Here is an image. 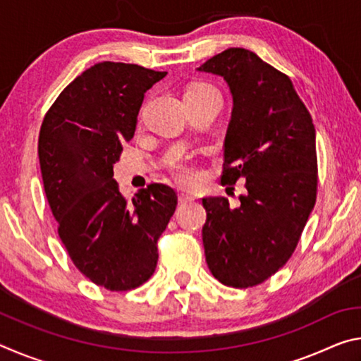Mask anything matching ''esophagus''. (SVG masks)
Here are the masks:
<instances>
[{"mask_svg": "<svg viewBox=\"0 0 361 361\" xmlns=\"http://www.w3.org/2000/svg\"><path fill=\"white\" fill-rule=\"evenodd\" d=\"M178 200L181 204H186V202H192L194 200V197L192 195H189V194H185V192H181L180 195H178Z\"/></svg>", "mask_w": 361, "mask_h": 361, "instance_id": "esophagus-1", "label": "esophagus"}]
</instances>
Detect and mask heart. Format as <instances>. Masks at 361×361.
Returning <instances> with one entry per match:
<instances>
[{
    "label": "heart",
    "instance_id": "heart-1",
    "mask_svg": "<svg viewBox=\"0 0 361 361\" xmlns=\"http://www.w3.org/2000/svg\"><path fill=\"white\" fill-rule=\"evenodd\" d=\"M209 90H215L212 87V85H207V84H195L192 87L188 89V92H209ZM176 173V178H178L181 183H185V185H192V183L197 180V172H195V169L192 167H188V166H180L176 167L175 170Z\"/></svg>",
    "mask_w": 361,
    "mask_h": 361
}]
</instances>
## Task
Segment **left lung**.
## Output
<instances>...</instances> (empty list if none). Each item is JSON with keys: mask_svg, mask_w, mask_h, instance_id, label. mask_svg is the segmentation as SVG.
<instances>
[{"mask_svg": "<svg viewBox=\"0 0 361 361\" xmlns=\"http://www.w3.org/2000/svg\"><path fill=\"white\" fill-rule=\"evenodd\" d=\"M224 79L232 111L224 137L223 185L245 180L239 207L205 197V261L223 285L264 282L295 252L315 205V127L288 76L242 47L197 68Z\"/></svg>", "mask_w": 361, "mask_h": 361, "instance_id": "obj_1", "label": "left lung"}]
</instances>
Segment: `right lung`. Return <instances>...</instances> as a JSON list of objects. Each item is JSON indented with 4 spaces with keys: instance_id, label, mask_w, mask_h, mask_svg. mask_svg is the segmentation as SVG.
Segmentation results:
<instances>
[{
    "instance_id": "1",
    "label": "right lung",
    "mask_w": 361,
    "mask_h": 361,
    "mask_svg": "<svg viewBox=\"0 0 361 361\" xmlns=\"http://www.w3.org/2000/svg\"><path fill=\"white\" fill-rule=\"evenodd\" d=\"M166 75L97 63L66 85L41 126V175L60 239L79 271L111 291L137 288L152 276L157 239L178 204L166 185L140 189L127 204L113 180L146 90Z\"/></svg>"
}]
</instances>
